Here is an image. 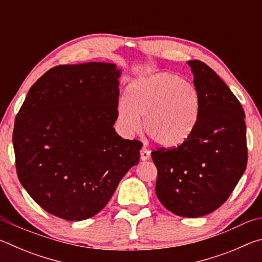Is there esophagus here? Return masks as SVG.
<instances>
[{
    "instance_id": "obj_1",
    "label": "esophagus",
    "mask_w": 262,
    "mask_h": 262,
    "mask_svg": "<svg viewBox=\"0 0 262 262\" xmlns=\"http://www.w3.org/2000/svg\"><path fill=\"white\" fill-rule=\"evenodd\" d=\"M149 158H150V150L143 147L141 149V159L142 161H148Z\"/></svg>"
}]
</instances>
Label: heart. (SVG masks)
Returning a JSON list of instances; mask_svg holds the SVG:
<instances>
[{
    "label": "heart",
    "mask_w": 262,
    "mask_h": 262,
    "mask_svg": "<svg viewBox=\"0 0 262 262\" xmlns=\"http://www.w3.org/2000/svg\"><path fill=\"white\" fill-rule=\"evenodd\" d=\"M199 114V94L192 84L171 73L140 78L127 86L117 106V122L125 135L143 128L155 143L178 147L192 134Z\"/></svg>",
    "instance_id": "heart-1"
}]
</instances>
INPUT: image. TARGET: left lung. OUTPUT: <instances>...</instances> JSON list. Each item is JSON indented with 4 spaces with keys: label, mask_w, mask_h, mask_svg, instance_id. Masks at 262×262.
I'll list each match as a JSON object with an SVG mask.
<instances>
[{
    "label": "left lung",
    "mask_w": 262,
    "mask_h": 262,
    "mask_svg": "<svg viewBox=\"0 0 262 262\" xmlns=\"http://www.w3.org/2000/svg\"><path fill=\"white\" fill-rule=\"evenodd\" d=\"M187 63L199 94L196 123L184 143L154 150L151 157L158 200L173 214L195 219L228 200L246 168L247 145L237 97L205 62Z\"/></svg>",
    "instance_id": "8db88e82"
}]
</instances>
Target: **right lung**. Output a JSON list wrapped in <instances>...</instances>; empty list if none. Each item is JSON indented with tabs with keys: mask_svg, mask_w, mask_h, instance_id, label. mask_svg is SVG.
<instances>
[{
	"mask_svg": "<svg viewBox=\"0 0 262 262\" xmlns=\"http://www.w3.org/2000/svg\"><path fill=\"white\" fill-rule=\"evenodd\" d=\"M120 69L56 66L31 86L12 134L17 176L43 210L67 221L103 209L140 161L142 143L117 134Z\"/></svg>",
	"mask_w": 262,
	"mask_h": 262,
	"instance_id": "right-lung-1",
	"label": "right lung"
}]
</instances>
